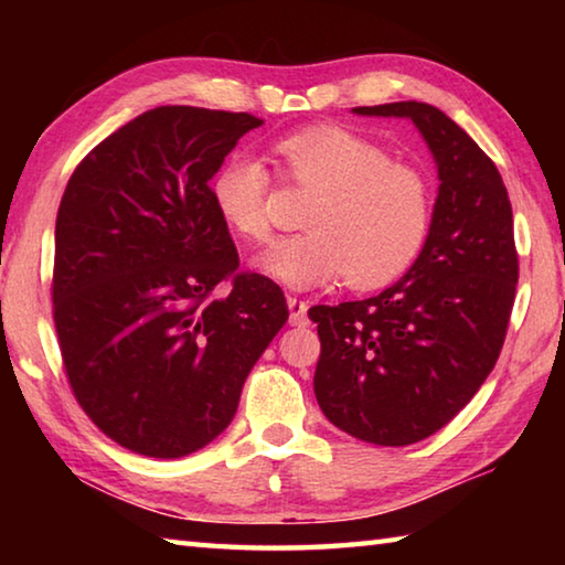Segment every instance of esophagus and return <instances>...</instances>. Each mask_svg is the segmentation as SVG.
<instances>
[{"label": "esophagus", "instance_id": "1", "mask_svg": "<svg viewBox=\"0 0 565 565\" xmlns=\"http://www.w3.org/2000/svg\"><path fill=\"white\" fill-rule=\"evenodd\" d=\"M289 311H291V327H306L309 323V317H306V311H309V303H306L303 299H296V296H289Z\"/></svg>", "mask_w": 565, "mask_h": 565}]
</instances>
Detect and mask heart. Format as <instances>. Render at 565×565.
I'll use <instances>...</instances> for the list:
<instances>
[{"mask_svg": "<svg viewBox=\"0 0 565 565\" xmlns=\"http://www.w3.org/2000/svg\"><path fill=\"white\" fill-rule=\"evenodd\" d=\"M284 181L313 194L309 232L276 244L262 269L294 289H313L347 274L353 289H379L404 276L426 246L434 186L424 171L391 161L374 141L341 127H311L274 145ZM274 179L262 159L228 157L212 177L222 222L246 242L271 238Z\"/></svg>", "mask_w": 565, "mask_h": 565, "instance_id": "obj_1", "label": "heart"}]
</instances>
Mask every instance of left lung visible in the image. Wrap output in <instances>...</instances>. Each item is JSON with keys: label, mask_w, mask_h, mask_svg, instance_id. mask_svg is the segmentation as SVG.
I'll return each instance as SVG.
<instances>
[{"label": "left lung", "mask_w": 565, "mask_h": 565, "mask_svg": "<svg viewBox=\"0 0 565 565\" xmlns=\"http://www.w3.org/2000/svg\"><path fill=\"white\" fill-rule=\"evenodd\" d=\"M353 111L414 121L441 186L404 279L371 299L309 309L321 339L313 394L341 431L408 446L444 428L495 366L519 284L513 214L499 169L441 109L394 102Z\"/></svg>", "instance_id": "1"}]
</instances>
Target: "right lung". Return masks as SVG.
I'll return each mask as SVG.
<instances>
[{
	"label": "right lung",
	"mask_w": 565,
	"mask_h": 565,
	"mask_svg": "<svg viewBox=\"0 0 565 565\" xmlns=\"http://www.w3.org/2000/svg\"><path fill=\"white\" fill-rule=\"evenodd\" d=\"M246 111L157 107L76 164L54 228L64 374L102 434L179 458L232 424L244 381L289 319L269 276L238 269L209 179Z\"/></svg>",
	"instance_id": "1"
}]
</instances>
